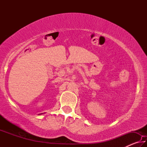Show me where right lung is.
<instances>
[{
  "label": "right lung",
  "instance_id": "right-lung-1",
  "mask_svg": "<svg viewBox=\"0 0 147 147\" xmlns=\"http://www.w3.org/2000/svg\"><path fill=\"white\" fill-rule=\"evenodd\" d=\"M41 114H42V113H41Z\"/></svg>",
  "mask_w": 147,
  "mask_h": 147
}]
</instances>
